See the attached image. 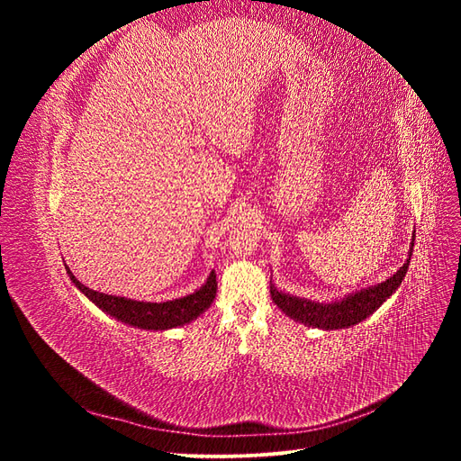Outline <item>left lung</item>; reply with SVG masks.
I'll use <instances>...</instances> for the list:
<instances>
[{
    "mask_svg": "<svg viewBox=\"0 0 461 461\" xmlns=\"http://www.w3.org/2000/svg\"><path fill=\"white\" fill-rule=\"evenodd\" d=\"M413 240H415V236L411 239L410 258L393 276L386 278V281H383L379 285H375V286L361 288L359 292L348 294L342 300H337L332 303H319V302H312L305 298L285 294V292L276 290L273 285H271V298L290 319L300 321V323L308 325V327L332 330V329H348L352 325H357L359 321L367 319L373 312L379 310L383 302H386L390 296H393L398 290V286L402 285L403 276H406L408 267H410Z\"/></svg>",
    "mask_w": 461,
    "mask_h": 461,
    "instance_id": "1",
    "label": "left lung"
}]
</instances>
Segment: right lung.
I'll list each match as a JSON object with an SVG mask.
<instances>
[{"instance_id":"obj_1","label":"right lung","mask_w":461,"mask_h":461,"mask_svg":"<svg viewBox=\"0 0 461 461\" xmlns=\"http://www.w3.org/2000/svg\"><path fill=\"white\" fill-rule=\"evenodd\" d=\"M67 275L71 276L75 286L85 294L90 302H94L97 308L105 312L107 315L119 319L121 323H127L131 327L146 329V330H167L173 327H183L190 321L198 319L209 305H212L217 294V275L215 271L209 273L205 285L198 288L194 294H188L178 300L169 302H138L131 298L121 296H109L104 292H95L88 286L82 285L78 278L67 267Z\"/></svg>"}]
</instances>
